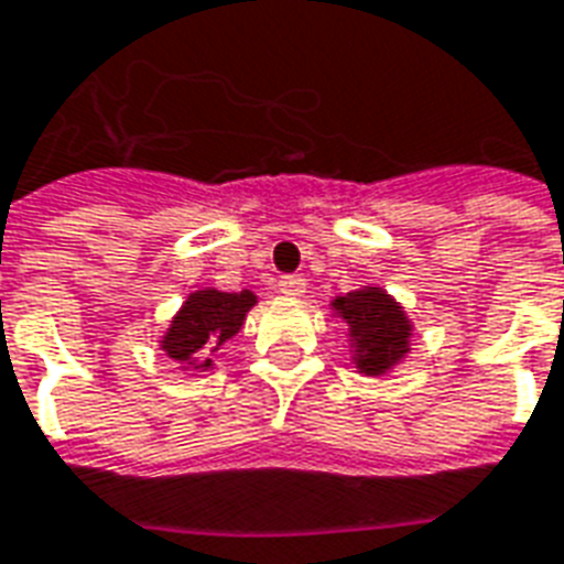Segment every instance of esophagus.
I'll list each match as a JSON object with an SVG mask.
<instances>
[{"instance_id": "esophagus-1", "label": "esophagus", "mask_w": 564, "mask_h": 564, "mask_svg": "<svg viewBox=\"0 0 564 564\" xmlns=\"http://www.w3.org/2000/svg\"><path fill=\"white\" fill-rule=\"evenodd\" d=\"M278 290H281L286 299H299V295H304V290H307V283H304V278H299V274H283L281 281H278Z\"/></svg>"}]
</instances>
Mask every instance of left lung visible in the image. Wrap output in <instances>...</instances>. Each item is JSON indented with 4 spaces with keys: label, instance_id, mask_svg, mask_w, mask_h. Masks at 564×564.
<instances>
[{
    "label": "left lung",
    "instance_id": "left-lung-1",
    "mask_svg": "<svg viewBox=\"0 0 564 564\" xmlns=\"http://www.w3.org/2000/svg\"><path fill=\"white\" fill-rule=\"evenodd\" d=\"M332 316L346 325L349 337V361L365 377H388L394 367L410 356L412 325L410 314L394 295L367 283L352 293L332 299Z\"/></svg>",
    "mask_w": 564,
    "mask_h": 564
}]
</instances>
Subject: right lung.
Listing matches in <instances>:
<instances>
[{
  "instance_id": "right-lung-1",
  "label": "right lung",
  "mask_w": 564,
  "mask_h": 564,
  "mask_svg": "<svg viewBox=\"0 0 564 564\" xmlns=\"http://www.w3.org/2000/svg\"><path fill=\"white\" fill-rule=\"evenodd\" d=\"M257 304V293H224L215 286H203L187 293L176 316L170 319L158 346L170 361L187 377H199L215 370V356L227 340L239 335L248 319V311Z\"/></svg>"
}]
</instances>
